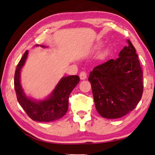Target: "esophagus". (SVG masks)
<instances>
[{"label":"esophagus","mask_w":155,"mask_h":155,"mask_svg":"<svg viewBox=\"0 0 155 155\" xmlns=\"http://www.w3.org/2000/svg\"><path fill=\"white\" fill-rule=\"evenodd\" d=\"M80 78H81V79H82V80H84V79H85V78H87V72H85V71H83V72H81V73H80Z\"/></svg>","instance_id":"34e87169"}]
</instances>
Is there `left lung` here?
Returning <instances> with one entry per match:
<instances>
[{
	"label": "left lung",
	"mask_w": 155,
	"mask_h": 155,
	"mask_svg": "<svg viewBox=\"0 0 155 155\" xmlns=\"http://www.w3.org/2000/svg\"><path fill=\"white\" fill-rule=\"evenodd\" d=\"M116 60L110 59L90 72L95 108L106 119H118L134 110L143 94V72L136 49L127 40Z\"/></svg>",
	"instance_id": "left-lung-1"
}]
</instances>
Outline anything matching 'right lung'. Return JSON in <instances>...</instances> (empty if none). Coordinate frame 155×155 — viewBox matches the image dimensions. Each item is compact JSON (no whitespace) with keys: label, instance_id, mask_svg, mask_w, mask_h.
Segmentation results:
<instances>
[{"label":"right lung","instance_id":"add662e5","mask_svg":"<svg viewBox=\"0 0 155 155\" xmlns=\"http://www.w3.org/2000/svg\"><path fill=\"white\" fill-rule=\"evenodd\" d=\"M36 46H38L37 45ZM45 47L43 45H40ZM28 55L26 51L17 66L14 77V87L17 99L30 119L38 122H50L58 120L66 113L68 109V99L74 87L79 83L77 75L62 78L50 97L46 100L34 101L26 96L20 83V71Z\"/></svg>","mask_w":155,"mask_h":155}]
</instances>
